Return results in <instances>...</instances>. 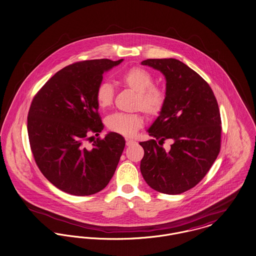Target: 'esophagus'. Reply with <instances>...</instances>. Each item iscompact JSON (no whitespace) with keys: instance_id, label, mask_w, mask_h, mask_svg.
Segmentation results:
<instances>
[{"instance_id":"obj_1","label":"esophagus","mask_w":256,"mask_h":256,"mask_svg":"<svg viewBox=\"0 0 256 256\" xmlns=\"http://www.w3.org/2000/svg\"><path fill=\"white\" fill-rule=\"evenodd\" d=\"M136 142L134 140H131V138H126V146H131L133 144H135Z\"/></svg>"}]
</instances>
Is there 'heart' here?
Returning <instances> with one entry per match:
<instances>
[{
    "mask_svg": "<svg viewBox=\"0 0 256 256\" xmlns=\"http://www.w3.org/2000/svg\"><path fill=\"white\" fill-rule=\"evenodd\" d=\"M121 82L138 94L135 108H140L150 116L158 114L164 104L165 93L154 86L152 76L142 68H129L120 78ZM96 102L101 110L112 106L114 97V89L108 82H102L96 89ZM144 118L140 114H126L116 112L106 118L110 130L123 136H132L142 126Z\"/></svg>",
    "mask_w": 256,
    "mask_h": 256,
    "instance_id": "obj_1",
    "label": "heart"
}]
</instances>
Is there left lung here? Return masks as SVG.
<instances>
[{"mask_svg": "<svg viewBox=\"0 0 256 256\" xmlns=\"http://www.w3.org/2000/svg\"><path fill=\"white\" fill-rule=\"evenodd\" d=\"M140 64L166 78L165 104L148 129L155 138L140 142L144 150L140 172L154 190L180 194L202 180L220 154L218 104L206 82L180 60L148 59ZM167 138L173 142L170 151L162 146Z\"/></svg>", "mask_w": 256, "mask_h": 256, "instance_id": "1", "label": "left lung"}]
</instances>
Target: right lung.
Segmentation results:
<instances>
[{
  "mask_svg": "<svg viewBox=\"0 0 256 256\" xmlns=\"http://www.w3.org/2000/svg\"><path fill=\"white\" fill-rule=\"evenodd\" d=\"M123 61L78 62L57 72L34 96L28 114V136L42 174L60 190L76 196L95 194L108 186L120 162L125 140L104 129L96 89L104 72Z\"/></svg>",
  "mask_w": 256,
  "mask_h": 256,
  "instance_id": "obj_1",
  "label": "right lung"
}]
</instances>
